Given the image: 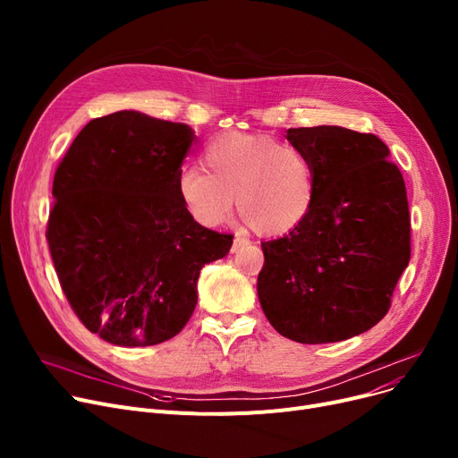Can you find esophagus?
<instances>
[{"label":"esophagus","instance_id":"esophagus-1","mask_svg":"<svg viewBox=\"0 0 458 458\" xmlns=\"http://www.w3.org/2000/svg\"><path fill=\"white\" fill-rule=\"evenodd\" d=\"M250 242H249V237L247 235H242V233H235V237H233V245H232V250H237L239 247H245V245H249Z\"/></svg>","mask_w":458,"mask_h":458}]
</instances>
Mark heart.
<instances>
[{"instance_id": "1", "label": "heart", "mask_w": 458, "mask_h": 458, "mask_svg": "<svg viewBox=\"0 0 458 458\" xmlns=\"http://www.w3.org/2000/svg\"><path fill=\"white\" fill-rule=\"evenodd\" d=\"M204 163L185 165L178 197L199 225H225L237 202L245 221L263 235L297 230L314 209L318 182L310 159L293 144L269 135L228 131L213 137Z\"/></svg>"}]
</instances>
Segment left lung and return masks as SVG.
<instances>
[{"mask_svg":"<svg viewBox=\"0 0 458 458\" xmlns=\"http://www.w3.org/2000/svg\"><path fill=\"white\" fill-rule=\"evenodd\" d=\"M285 137L314 166L318 197L297 230L261 243L259 304L285 338L344 342L388 314L411 259L404 180L373 133L316 126Z\"/></svg>","mask_w":458,"mask_h":458,"instance_id":"8db88e82","label":"left lung"}]
</instances>
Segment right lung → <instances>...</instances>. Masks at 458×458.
Wrapping results in <instances>:
<instances>
[{"instance_id":"obj_1","label":"right lung","mask_w":458,"mask_h":458,"mask_svg":"<svg viewBox=\"0 0 458 458\" xmlns=\"http://www.w3.org/2000/svg\"><path fill=\"white\" fill-rule=\"evenodd\" d=\"M192 139L187 124L116 111L90 120L57 166L46 239L72 310L107 344L174 338L200 269L232 247L233 235L200 226L178 197Z\"/></svg>"}]
</instances>
